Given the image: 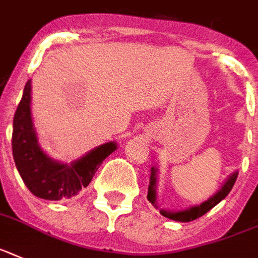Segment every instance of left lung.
<instances>
[{
    "mask_svg": "<svg viewBox=\"0 0 258 258\" xmlns=\"http://www.w3.org/2000/svg\"><path fill=\"white\" fill-rule=\"evenodd\" d=\"M155 171H157V170L153 167L152 175H150V184H149L148 191V201L157 207V204H155ZM236 179H237V172H233L228 179H227V182L223 184V187H221L220 190L215 194L214 197L210 198L207 202H204V203H202L201 206H198V207H192L190 208V210L182 211V212H170V211L161 210V215H163L165 218L172 219V220L176 221H191L195 220V219L198 218H201V216H203L204 214H207L211 208H214L216 204L220 203V202L228 195L229 191H231L232 187H233V184H235Z\"/></svg>",
    "mask_w": 258,
    "mask_h": 258,
    "instance_id": "1",
    "label": "left lung"
}]
</instances>
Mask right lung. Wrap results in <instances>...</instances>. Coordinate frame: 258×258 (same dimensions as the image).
Returning a JSON list of instances; mask_svg holds the SVG:
<instances>
[{"label":"right lung","instance_id":"add662e5","mask_svg":"<svg viewBox=\"0 0 258 258\" xmlns=\"http://www.w3.org/2000/svg\"><path fill=\"white\" fill-rule=\"evenodd\" d=\"M30 92L31 86L27 82L13 120L12 148L17 170L35 197L47 201L70 199L88 186L100 165L117 146L114 142L101 145L71 165L55 162L38 145L30 112Z\"/></svg>","mask_w":258,"mask_h":258}]
</instances>
